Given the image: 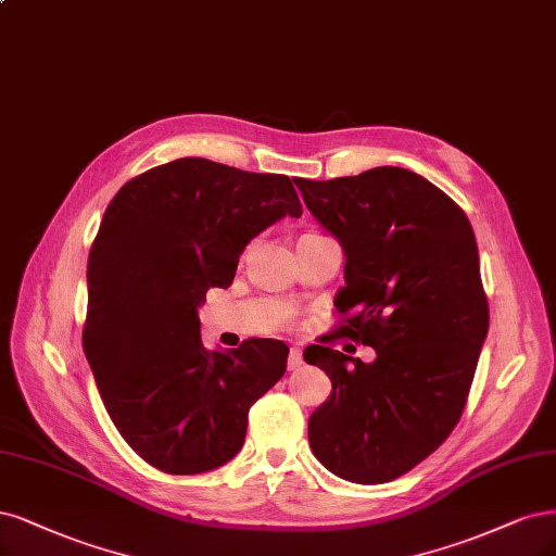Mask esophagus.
<instances>
[{"mask_svg": "<svg viewBox=\"0 0 556 556\" xmlns=\"http://www.w3.org/2000/svg\"><path fill=\"white\" fill-rule=\"evenodd\" d=\"M303 366V352L299 348L290 350V356H287V370H299Z\"/></svg>", "mask_w": 556, "mask_h": 556, "instance_id": "obj_1", "label": "esophagus"}]
</instances>
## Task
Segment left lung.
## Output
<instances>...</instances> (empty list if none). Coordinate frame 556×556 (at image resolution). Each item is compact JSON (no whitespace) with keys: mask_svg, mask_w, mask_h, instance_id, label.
I'll use <instances>...</instances> for the list:
<instances>
[{"mask_svg":"<svg viewBox=\"0 0 556 556\" xmlns=\"http://www.w3.org/2000/svg\"><path fill=\"white\" fill-rule=\"evenodd\" d=\"M344 251L340 336L372 363L311 344L333 391L308 420L317 460L344 481L389 483L442 446L463 416L490 311L469 218L412 169L294 179Z\"/></svg>","mask_w":556,"mask_h":556,"instance_id":"obj_1","label":"left lung"}]
</instances>
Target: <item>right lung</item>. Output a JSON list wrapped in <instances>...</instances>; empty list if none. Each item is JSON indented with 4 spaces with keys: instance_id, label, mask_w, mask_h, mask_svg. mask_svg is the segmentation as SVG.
<instances>
[{
    "instance_id": "right-lung-1",
    "label": "right lung",
    "mask_w": 556,
    "mask_h": 556,
    "mask_svg": "<svg viewBox=\"0 0 556 556\" xmlns=\"http://www.w3.org/2000/svg\"><path fill=\"white\" fill-rule=\"evenodd\" d=\"M303 214L292 179L206 159L147 169L105 208L87 262L83 348L128 446L165 473L212 471L241 451L248 409L285 375L271 338L204 350L198 308L229 287L239 255Z\"/></svg>"
}]
</instances>
